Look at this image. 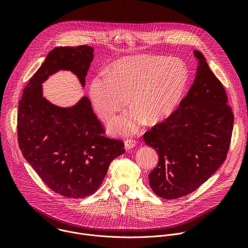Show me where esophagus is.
Here are the masks:
<instances>
[{
    "instance_id": "esophagus-1",
    "label": "esophagus",
    "mask_w": 248,
    "mask_h": 248,
    "mask_svg": "<svg viewBox=\"0 0 248 248\" xmlns=\"http://www.w3.org/2000/svg\"><path fill=\"white\" fill-rule=\"evenodd\" d=\"M136 146V141L133 139H127L124 141V149L129 150Z\"/></svg>"
}]
</instances>
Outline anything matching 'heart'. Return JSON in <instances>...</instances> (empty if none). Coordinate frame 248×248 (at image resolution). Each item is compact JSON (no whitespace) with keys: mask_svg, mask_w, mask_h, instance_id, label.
<instances>
[{"mask_svg":"<svg viewBox=\"0 0 248 248\" xmlns=\"http://www.w3.org/2000/svg\"><path fill=\"white\" fill-rule=\"evenodd\" d=\"M188 83V70L178 60L160 56H133L115 62L108 74L92 79L89 97L97 116L112 121L128 98L133 109L111 124V130L130 135L146 121L158 124L179 107Z\"/></svg>","mask_w":248,"mask_h":248,"instance_id":"heart-1","label":"heart"}]
</instances>
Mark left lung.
<instances>
[{
    "mask_svg": "<svg viewBox=\"0 0 248 248\" xmlns=\"http://www.w3.org/2000/svg\"><path fill=\"white\" fill-rule=\"evenodd\" d=\"M194 55L195 78L179 109L144 133L145 144L159 156L149 184L164 199L194 191L220 168L230 147L233 114L225 88L204 56Z\"/></svg>",
    "mask_w": 248,
    "mask_h": 248,
    "instance_id": "obj_1",
    "label": "left lung"
}]
</instances>
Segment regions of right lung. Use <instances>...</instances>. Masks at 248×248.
Instances as JSON below:
<instances>
[{
  "instance_id": "right-lung-1",
  "label": "right lung",
  "mask_w": 248,
  "mask_h": 248,
  "mask_svg": "<svg viewBox=\"0 0 248 248\" xmlns=\"http://www.w3.org/2000/svg\"><path fill=\"white\" fill-rule=\"evenodd\" d=\"M94 49L58 47L25 86L18 105V145L25 160L53 191L84 198L101 186L111 162L124 153L123 141L103 136L89 99L60 107L43 96L42 83L60 70L73 73L82 87Z\"/></svg>"
}]
</instances>
